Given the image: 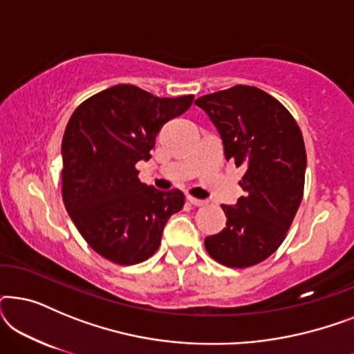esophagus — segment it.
<instances>
[{
  "mask_svg": "<svg viewBox=\"0 0 354 354\" xmlns=\"http://www.w3.org/2000/svg\"><path fill=\"white\" fill-rule=\"evenodd\" d=\"M187 201L193 206H205L206 205L205 200H198V198H193V196H187Z\"/></svg>",
  "mask_w": 354,
  "mask_h": 354,
  "instance_id": "1",
  "label": "esophagus"
}]
</instances>
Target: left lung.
<instances>
[{"label":"left lung","mask_w":354,"mask_h":354,"mask_svg":"<svg viewBox=\"0 0 354 354\" xmlns=\"http://www.w3.org/2000/svg\"><path fill=\"white\" fill-rule=\"evenodd\" d=\"M221 135L227 161L245 166V196L222 205L227 224L206 236L212 259L250 268L282 243L303 198L306 149L292 114L266 91L248 85L205 95L195 101Z\"/></svg>","instance_id":"1"}]
</instances>
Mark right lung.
I'll return each mask as SVG.
<instances>
[{
    "instance_id": "1",
    "label": "right lung",
    "mask_w": 354,
    "mask_h": 354,
    "mask_svg": "<svg viewBox=\"0 0 354 354\" xmlns=\"http://www.w3.org/2000/svg\"><path fill=\"white\" fill-rule=\"evenodd\" d=\"M193 95L158 98L114 85L74 111L62 138V200L91 248L115 264L156 253L169 217L183 207L180 190L161 192L138 178L162 125L185 113Z\"/></svg>"
}]
</instances>
